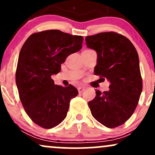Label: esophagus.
I'll return each instance as SVG.
<instances>
[{"label":"esophagus","mask_w":155,"mask_h":155,"mask_svg":"<svg viewBox=\"0 0 155 155\" xmlns=\"http://www.w3.org/2000/svg\"><path fill=\"white\" fill-rule=\"evenodd\" d=\"M84 90V87H78V91H79V93L82 92Z\"/></svg>","instance_id":"1"}]
</instances>
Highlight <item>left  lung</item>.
I'll list each match as a JSON object with an SVG mask.
<instances>
[{
	"label": "left lung",
	"instance_id": "1",
	"mask_svg": "<svg viewBox=\"0 0 155 155\" xmlns=\"http://www.w3.org/2000/svg\"><path fill=\"white\" fill-rule=\"evenodd\" d=\"M97 52L95 74L108 79V91L96 90L88 103L92 115L109 128L122 125L136 109L143 88L139 59L128 38L115 32H104L85 38Z\"/></svg>",
	"mask_w": 155,
	"mask_h": 155
}]
</instances>
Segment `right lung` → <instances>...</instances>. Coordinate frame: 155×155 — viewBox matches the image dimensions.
Segmentation results:
<instances>
[{
	"mask_svg": "<svg viewBox=\"0 0 155 155\" xmlns=\"http://www.w3.org/2000/svg\"><path fill=\"white\" fill-rule=\"evenodd\" d=\"M82 42L81 35L49 30L30 35L21 49L16 71L19 98L28 117L43 128L61 123L79 93L71 84H54L51 76L60 71L61 64L81 49Z\"/></svg>",
	"mask_w": 155,
	"mask_h": 155,
	"instance_id": "obj_1",
	"label": "right lung"
}]
</instances>
